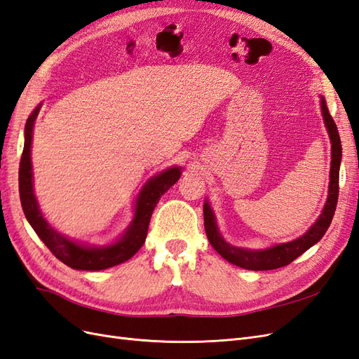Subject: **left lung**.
<instances>
[{"label":"left lung","instance_id":"1","mask_svg":"<svg viewBox=\"0 0 359 359\" xmlns=\"http://www.w3.org/2000/svg\"><path fill=\"white\" fill-rule=\"evenodd\" d=\"M320 104H322L323 121H325V126H327L331 144H332V156H331L332 160H331V172H330L331 180H330L328 201L318 222L295 241L278 244L276 247H271L266 250H247V248L233 247L223 240L219 233V229H217L214 214L210 208L208 202H206L203 205V224H205L206 236H208V240L215 252L222 257H224L227 262H231L236 266H241L244 269H252V271H266V269H277L281 266H286L290 262H293L298 256H301L304 252H307L311 245L320 241V238L325 235V232L328 231L337 208V201H339L341 140H340L339 130H337V126L328 111V104L325 102L323 97L320 99Z\"/></svg>","mask_w":359,"mask_h":359}]
</instances>
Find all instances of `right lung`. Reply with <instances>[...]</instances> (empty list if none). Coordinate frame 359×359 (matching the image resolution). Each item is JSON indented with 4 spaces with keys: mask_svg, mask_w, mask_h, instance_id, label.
Masks as SVG:
<instances>
[{
    "mask_svg": "<svg viewBox=\"0 0 359 359\" xmlns=\"http://www.w3.org/2000/svg\"><path fill=\"white\" fill-rule=\"evenodd\" d=\"M39 111L40 107H37L31 114L25 124V145L19 163V196L27 220L32 226V229L36 231L40 240L50 250L52 255L73 269L99 271L126 262V260L135 256L139 252V248L144 245L151 215H153L156 205L158 203L163 194L180 180L181 169L170 168L147 182V186L140 191L136 201L137 203L135 219L127 232L116 244L102 248L83 247L76 244L72 240H67L66 236L58 233L55 229H52L46 223L39 210L34 193H32V170L29 154L32 128H34Z\"/></svg>",
    "mask_w": 359,
    "mask_h": 359,
    "instance_id": "right-lung-1",
    "label": "right lung"
}]
</instances>
